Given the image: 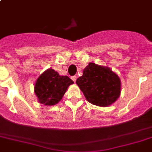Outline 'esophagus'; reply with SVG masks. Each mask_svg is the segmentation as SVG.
<instances>
[{"mask_svg":"<svg viewBox=\"0 0 152 152\" xmlns=\"http://www.w3.org/2000/svg\"><path fill=\"white\" fill-rule=\"evenodd\" d=\"M71 79L73 80L74 82H75V81H76V79H77V77H76V76H72V77H71Z\"/></svg>","mask_w":152,"mask_h":152,"instance_id":"1","label":"esophagus"}]
</instances>
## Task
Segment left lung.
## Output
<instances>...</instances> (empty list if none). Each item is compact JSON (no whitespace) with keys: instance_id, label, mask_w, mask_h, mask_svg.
Wrapping results in <instances>:
<instances>
[{"instance_id":"obj_1","label":"left lung","mask_w":152,"mask_h":152,"mask_svg":"<svg viewBox=\"0 0 152 152\" xmlns=\"http://www.w3.org/2000/svg\"><path fill=\"white\" fill-rule=\"evenodd\" d=\"M86 99L101 107L110 106L120 97L121 82L110 67L89 63L76 81Z\"/></svg>"}]
</instances>
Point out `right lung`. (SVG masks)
Segmentation results:
<instances>
[{
  "label": "right lung",
  "instance_id": "add662e5",
  "mask_svg": "<svg viewBox=\"0 0 152 152\" xmlns=\"http://www.w3.org/2000/svg\"><path fill=\"white\" fill-rule=\"evenodd\" d=\"M74 81L67 76H61L53 69H48L36 80L34 91L40 103L53 106L58 103Z\"/></svg>",
  "mask_w": 152,
  "mask_h": 152
}]
</instances>
